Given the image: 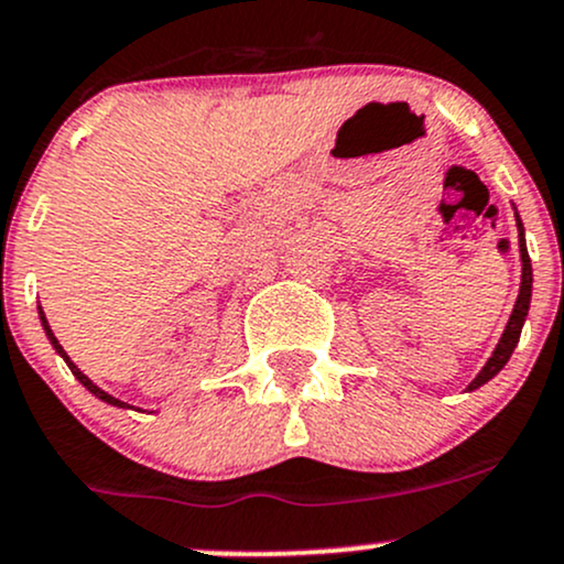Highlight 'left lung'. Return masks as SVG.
<instances>
[{
    "instance_id": "left-lung-1",
    "label": "left lung",
    "mask_w": 564,
    "mask_h": 564,
    "mask_svg": "<svg viewBox=\"0 0 564 564\" xmlns=\"http://www.w3.org/2000/svg\"><path fill=\"white\" fill-rule=\"evenodd\" d=\"M517 228H519V256H522V284H519V295H517V304H513V312L511 317H508V325L506 330H502L498 347H495V352L489 355V360L484 362L481 371L476 373V379L470 381L465 390L474 392L478 390L481 384H487L489 379L498 377L502 371V366L508 362V357L513 355V349H517L519 344V336H522V328H524V319H527V312H530V299H532V265H530V256H527V241H524V226H522V217L517 215Z\"/></svg>"
}]
</instances>
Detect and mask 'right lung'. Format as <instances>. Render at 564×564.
I'll use <instances>...</instances> for the list:
<instances>
[{"instance_id": "right-lung-1", "label": "right lung", "mask_w": 564, "mask_h": 564, "mask_svg": "<svg viewBox=\"0 0 564 564\" xmlns=\"http://www.w3.org/2000/svg\"><path fill=\"white\" fill-rule=\"evenodd\" d=\"M37 312H40V323H42V330H45L47 341H51V344H53V349H56V352L64 357V362H66V366H69V371H72V373H75V379H77V381H80V384H83V387H86V390L90 392V395H96V398H99V401H105V403H110V405H115V409H134V405L123 403V401H120V398H115V395H110V392H105V390H101V387H99V384H94V381H90V379L86 377V373H83V371H80V368H77V366H75V362H72V357L64 352V347H62V344H58V338H56V336H53V330H51V325H47V317H45V312H42V306L37 308ZM137 411H139V409H137ZM150 414H153V411H150Z\"/></svg>"}]
</instances>
